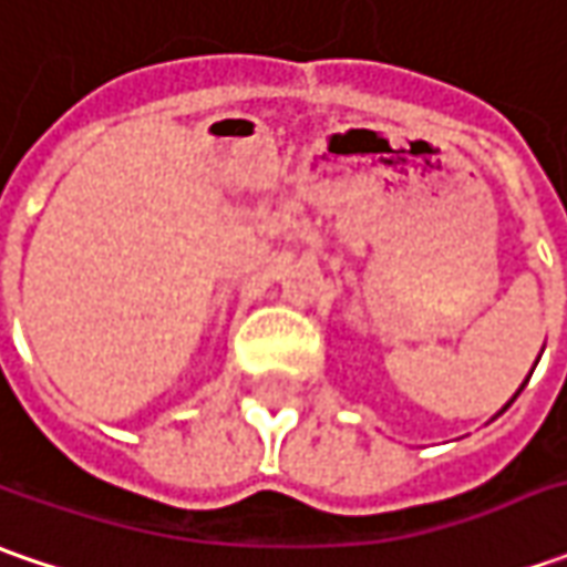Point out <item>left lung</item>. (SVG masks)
Here are the masks:
<instances>
[{"mask_svg": "<svg viewBox=\"0 0 567 567\" xmlns=\"http://www.w3.org/2000/svg\"><path fill=\"white\" fill-rule=\"evenodd\" d=\"M524 384H527V381H524ZM517 394H520V391H517ZM517 394H514V398H517ZM514 398H512V401H508V403H514ZM508 403H505V406H508Z\"/></svg>", "mask_w": 567, "mask_h": 567, "instance_id": "1", "label": "left lung"}]
</instances>
